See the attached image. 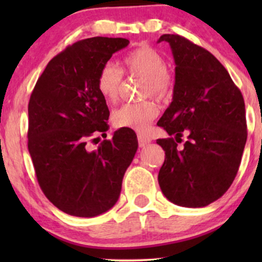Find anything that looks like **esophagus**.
Returning a JSON list of instances; mask_svg holds the SVG:
<instances>
[{"instance_id": "1", "label": "esophagus", "mask_w": 262, "mask_h": 262, "mask_svg": "<svg viewBox=\"0 0 262 262\" xmlns=\"http://www.w3.org/2000/svg\"><path fill=\"white\" fill-rule=\"evenodd\" d=\"M138 141H139V146L140 148H143V146H145L146 144H149L151 139L148 137V135L145 134H138Z\"/></svg>"}]
</instances>
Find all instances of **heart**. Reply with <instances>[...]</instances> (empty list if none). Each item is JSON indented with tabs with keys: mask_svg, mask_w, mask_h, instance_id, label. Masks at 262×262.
I'll use <instances>...</instances> for the list:
<instances>
[{
	"mask_svg": "<svg viewBox=\"0 0 262 262\" xmlns=\"http://www.w3.org/2000/svg\"><path fill=\"white\" fill-rule=\"evenodd\" d=\"M125 71L129 74L145 77L143 95L145 97L154 95L165 97L170 92L171 77L166 70V61L158 50L150 47H141L128 54L123 59ZM123 81L121 69L112 61L102 65L97 75V90L107 102H116L119 97ZM159 113V107L152 101L124 103L112 114V122L117 128H130L144 130L149 123L154 121Z\"/></svg>",
	"mask_w": 262,
	"mask_h": 262,
	"instance_id": "obj_1",
	"label": "heart"
}]
</instances>
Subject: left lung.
I'll use <instances>...</instances> for the list:
<instances>
[{"label": "left lung", "mask_w": 262, "mask_h": 262, "mask_svg": "<svg viewBox=\"0 0 262 262\" xmlns=\"http://www.w3.org/2000/svg\"><path fill=\"white\" fill-rule=\"evenodd\" d=\"M175 60L172 102L158 125L165 161L159 185L170 202L188 208L221 198L235 179L246 138L245 103L229 73L208 50L177 34H164ZM188 139L177 148L182 137Z\"/></svg>", "instance_id": "obj_1"}]
</instances>
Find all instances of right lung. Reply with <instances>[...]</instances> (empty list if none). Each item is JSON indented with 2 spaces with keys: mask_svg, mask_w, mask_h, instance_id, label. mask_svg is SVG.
Segmentation results:
<instances>
[{
  "mask_svg": "<svg viewBox=\"0 0 262 262\" xmlns=\"http://www.w3.org/2000/svg\"><path fill=\"white\" fill-rule=\"evenodd\" d=\"M128 44L124 38L93 37L68 47L50 60L29 100L28 150L39 186L56 208L75 217L112 208L137 152L129 128L114 132L97 150L87 149L93 135L108 130L110 111L97 75Z\"/></svg>",
  "mask_w": 262,
  "mask_h": 262,
  "instance_id": "right-lung-1",
  "label": "right lung"
}]
</instances>
